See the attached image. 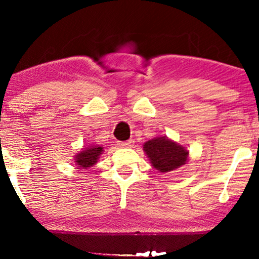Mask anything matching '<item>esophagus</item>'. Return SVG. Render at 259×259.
Returning <instances> with one entry per match:
<instances>
[{"instance_id": "obj_1", "label": "esophagus", "mask_w": 259, "mask_h": 259, "mask_svg": "<svg viewBox=\"0 0 259 259\" xmlns=\"http://www.w3.org/2000/svg\"><path fill=\"white\" fill-rule=\"evenodd\" d=\"M134 144H135L134 140L130 139V140H126V142H119L117 143V145L121 147H133Z\"/></svg>"}]
</instances>
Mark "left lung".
Masks as SVG:
<instances>
[{
  "label": "left lung",
  "instance_id": "left-lung-1",
  "mask_svg": "<svg viewBox=\"0 0 259 259\" xmlns=\"http://www.w3.org/2000/svg\"><path fill=\"white\" fill-rule=\"evenodd\" d=\"M143 150L153 168L163 174L174 171L186 164L190 155L186 147L165 136L147 140L144 143Z\"/></svg>",
  "mask_w": 259,
  "mask_h": 259
}]
</instances>
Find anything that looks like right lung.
<instances>
[{
	"instance_id": "add662e5",
	"label": "right lung",
	"mask_w": 259,
	"mask_h": 259,
	"mask_svg": "<svg viewBox=\"0 0 259 259\" xmlns=\"http://www.w3.org/2000/svg\"><path fill=\"white\" fill-rule=\"evenodd\" d=\"M104 148L100 145H91L76 153L74 155V163L80 169H88L97 163L100 155L103 154Z\"/></svg>"
}]
</instances>
